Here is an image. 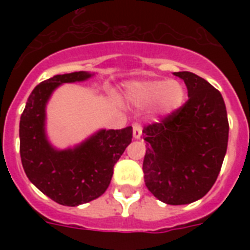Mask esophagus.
Listing matches in <instances>:
<instances>
[{
    "instance_id": "esophagus-1",
    "label": "esophagus",
    "mask_w": 250,
    "mask_h": 250,
    "mask_svg": "<svg viewBox=\"0 0 250 250\" xmlns=\"http://www.w3.org/2000/svg\"><path fill=\"white\" fill-rule=\"evenodd\" d=\"M132 128H133V137H135V139H140L141 135H143V128H141L140 123H133Z\"/></svg>"
}]
</instances>
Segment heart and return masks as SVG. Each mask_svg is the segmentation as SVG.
<instances>
[{
	"label": "heart",
	"mask_w": 250,
	"mask_h": 250,
	"mask_svg": "<svg viewBox=\"0 0 250 250\" xmlns=\"http://www.w3.org/2000/svg\"><path fill=\"white\" fill-rule=\"evenodd\" d=\"M125 97L136 107H150L156 115L168 117L184 105L187 90L179 80H146L129 84Z\"/></svg>",
	"instance_id": "heart-1"
}]
</instances>
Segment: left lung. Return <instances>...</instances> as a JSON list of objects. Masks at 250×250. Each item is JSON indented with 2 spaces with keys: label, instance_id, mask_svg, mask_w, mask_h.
<instances>
[{
  "label": "left lung",
  "instance_id": "obj_1",
  "mask_svg": "<svg viewBox=\"0 0 250 250\" xmlns=\"http://www.w3.org/2000/svg\"><path fill=\"white\" fill-rule=\"evenodd\" d=\"M184 80L188 101L157 123L145 125V186L168 205H186L214 186L229 143V119L221 92L193 72Z\"/></svg>",
  "mask_w": 250,
  "mask_h": 250
}]
</instances>
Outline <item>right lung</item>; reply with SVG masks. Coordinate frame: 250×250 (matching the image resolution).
I'll list each match as a JSON object with an SVG mask.
<instances>
[{
	"instance_id": "right-lung-1",
	"label": "right lung",
	"mask_w": 250,
	"mask_h": 250,
	"mask_svg": "<svg viewBox=\"0 0 250 250\" xmlns=\"http://www.w3.org/2000/svg\"><path fill=\"white\" fill-rule=\"evenodd\" d=\"M85 71L56 75L29 94L19 123L21 158L29 182L53 201L78 206L105 193L114 165L132 140V127L101 129L75 148L57 150L45 135V106L53 90L63 83L83 82Z\"/></svg>"
}]
</instances>
